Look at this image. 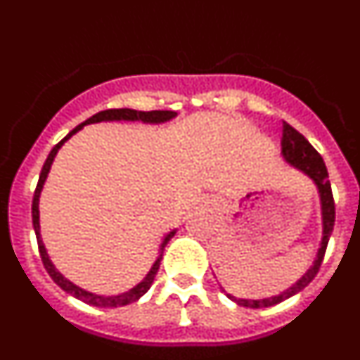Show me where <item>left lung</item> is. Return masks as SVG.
Segmentation results:
<instances>
[{"label": "left lung", "mask_w": 360, "mask_h": 360, "mask_svg": "<svg viewBox=\"0 0 360 360\" xmlns=\"http://www.w3.org/2000/svg\"><path fill=\"white\" fill-rule=\"evenodd\" d=\"M281 153L285 160L288 164H292L294 167H297L299 171H303L304 174L314 180V184L319 189V198H321V211H323V240H321V247L317 250L316 262L310 269L307 270V274L299 279L295 285H292L290 288H287L285 292H281L279 295H272V297L266 299H238L234 295L227 294L232 301H236L238 304L247 308H265V307H274V304L281 303L285 299L292 297L297 292L303 290L307 285H310V281L317 276L319 272V266L323 263L324 252H326V245H328L330 236H332L333 224H335V202H333L332 195V186H330L328 180V169L324 165L323 157L314 149V146L304 139L297 129H294L290 124L283 122V139H281Z\"/></svg>", "instance_id": "obj_1"}]
</instances>
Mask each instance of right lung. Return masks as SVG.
Here are the masks:
<instances>
[{"label":"right lung","instance_id":"add662e5","mask_svg":"<svg viewBox=\"0 0 360 360\" xmlns=\"http://www.w3.org/2000/svg\"><path fill=\"white\" fill-rule=\"evenodd\" d=\"M174 115H176L174 111H167V110L136 111V110H129V108H120V110L98 111V113H95L94 117H90V119L84 120L82 124H79L77 128H73L72 131H70L68 135H66L65 139L59 142V144L53 146V149L50 151L49 158H46V162H44L43 169H41V174H39V182H37L36 191H34V200H32V224H34V231H36L37 247H39L41 259H43V265H44V269H46V272L50 274V278H52L53 281H56L57 285L63 288V290L68 292V294H72L73 297L81 299L82 303L91 304V307H98V308H117V307H124V304L133 303V301H139V299H141L142 295H144L146 292L149 290V287L153 285V279H155L158 269H160L162 254H164L165 245L169 243V240L174 236V232H176V231H171L169 234L164 238V241H162V245H160V254H158L157 262L153 263V266H151V270L148 272V276H146V278L142 279V281L139 283L136 287H133L129 292H124V294H120V295H108V297H106V295H97V294H91V292L82 290V288H79L77 285H73L72 281H68V279H66L65 276H63L61 272L56 269V266H53V263L50 262L49 254H46V249H44L43 240H41V232H39V195H41V189H43V186H44V180H46V176H49V171H50V167H52L53 158H56L57 151L61 149V146L65 144L66 141H68L70 136L75 135L79 129L84 128L86 124L101 122V120H141V122L160 124V122H165V120H171Z\"/></svg>","mask_w":360,"mask_h":360}]
</instances>
